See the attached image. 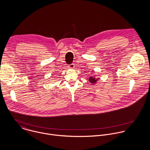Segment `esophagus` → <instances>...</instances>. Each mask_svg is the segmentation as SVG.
<instances>
[{"label": "esophagus", "instance_id": "1", "mask_svg": "<svg viewBox=\"0 0 150 150\" xmlns=\"http://www.w3.org/2000/svg\"><path fill=\"white\" fill-rule=\"evenodd\" d=\"M74 64H70V65H68V68H69L72 69V68H74Z\"/></svg>", "mask_w": 150, "mask_h": 150}]
</instances>
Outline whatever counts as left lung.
Listing matches in <instances>:
<instances>
[{
    "mask_svg": "<svg viewBox=\"0 0 150 150\" xmlns=\"http://www.w3.org/2000/svg\"><path fill=\"white\" fill-rule=\"evenodd\" d=\"M89 82H90V83H91L92 84H95V83H97V81H98V79H96L93 76H90L89 79Z\"/></svg>",
    "mask_w": 150,
    "mask_h": 150,
    "instance_id": "left-lung-1",
    "label": "left lung"
}]
</instances>
